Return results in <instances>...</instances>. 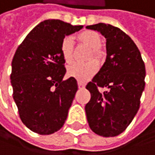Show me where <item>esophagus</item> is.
Wrapping results in <instances>:
<instances>
[{
	"label": "esophagus",
	"mask_w": 155,
	"mask_h": 155,
	"mask_svg": "<svg viewBox=\"0 0 155 155\" xmlns=\"http://www.w3.org/2000/svg\"><path fill=\"white\" fill-rule=\"evenodd\" d=\"M78 87H79L80 89H83V88L85 87V85H84L83 83H81V82H78Z\"/></svg>",
	"instance_id": "34e87169"
}]
</instances>
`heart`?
Returning a JSON list of instances; mask_svg holds the SVG:
<instances>
[{
    "mask_svg": "<svg viewBox=\"0 0 155 155\" xmlns=\"http://www.w3.org/2000/svg\"><path fill=\"white\" fill-rule=\"evenodd\" d=\"M78 43L81 45L89 48L87 60H94L86 64H74L68 69L69 77L74 78L80 82H85L96 74L97 71V63H101L104 58V51L101 48V36L96 31H84L78 34L76 37ZM60 52L66 63L71 64L74 60V42L70 37H66L60 44ZM96 61L95 62L94 61Z\"/></svg>",
    "mask_w": 155,
    "mask_h": 155,
    "instance_id": "heart-1",
    "label": "heart"
}]
</instances>
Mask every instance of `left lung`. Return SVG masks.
<instances>
[{
  "label": "left lung",
  "mask_w": 155,
  "mask_h": 155,
  "mask_svg": "<svg viewBox=\"0 0 155 155\" xmlns=\"http://www.w3.org/2000/svg\"><path fill=\"white\" fill-rule=\"evenodd\" d=\"M87 29L106 38L104 64L87 84L91 98L85 106L90 129L103 137L119 135L137 114L145 88L146 68L140 50L119 28L100 23ZM107 87L100 93L97 87Z\"/></svg>",
  "instance_id": "8db88e82"
}]
</instances>
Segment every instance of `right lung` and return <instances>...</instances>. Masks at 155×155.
Here are the masks:
<instances>
[{"instance_id":"add662e5","label":"right lung","mask_w":155,"mask_h":155,"mask_svg":"<svg viewBox=\"0 0 155 155\" xmlns=\"http://www.w3.org/2000/svg\"><path fill=\"white\" fill-rule=\"evenodd\" d=\"M60 20H45L18 46L12 60L11 85L20 118L31 131L49 135L65 123L78 89L74 78L63 81L67 70L60 52L62 39L79 31Z\"/></svg>"}]
</instances>
